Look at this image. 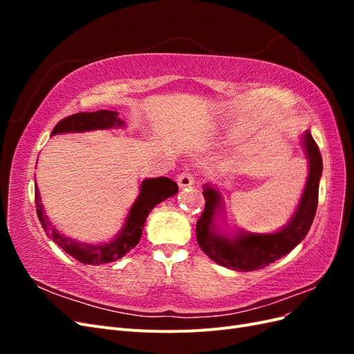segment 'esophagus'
<instances>
[{
  "label": "esophagus",
  "mask_w": 354,
  "mask_h": 354,
  "mask_svg": "<svg viewBox=\"0 0 354 354\" xmlns=\"http://www.w3.org/2000/svg\"><path fill=\"white\" fill-rule=\"evenodd\" d=\"M177 183H178L180 187H189V186H192V185L195 183V177H194V174L190 173V171L186 169L181 174H178Z\"/></svg>",
  "instance_id": "1"
}]
</instances>
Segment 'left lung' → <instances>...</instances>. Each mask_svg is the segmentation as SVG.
<instances>
[{"label": "left lung", "instance_id": "8db88e82", "mask_svg": "<svg viewBox=\"0 0 354 354\" xmlns=\"http://www.w3.org/2000/svg\"><path fill=\"white\" fill-rule=\"evenodd\" d=\"M304 145L310 164L306 189L294 217L288 226L279 232L270 234L241 233L233 239H227L216 233L212 226V218L216 208L220 205V195L217 190L205 185L203 187L205 208L196 221V239L201 250L212 261L232 270L251 272L263 269V267L291 252L304 239L316 214L319 180L324 169L320 151L308 131H306L304 136Z\"/></svg>", "mask_w": 354, "mask_h": 354}]
</instances>
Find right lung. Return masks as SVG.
Instances as JSON below:
<instances>
[{
	"label": "right lung",
	"instance_id": "right-lung-1",
	"mask_svg": "<svg viewBox=\"0 0 354 354\" xmlns=\"http://www.w3.org/2000/svg\"><path fill=\"white\" fill-rule=\"evenodd\" d=\"M124 122L118 118V113L113 111H97V112H80L73 113L56 124L53 128V134L59 133H82L91 130H103V128H112L115 125H122ZM178 192L177 183L171 178L158 177L147 178L140 186V195H138L134 205L130 209L127 217V224L120 236L113 239L111 243L104 245H87L81 242H75L71 238L63 236L55 227L51 226L44 216V209L41 205L39 190L35 183V207L38 218L42 227L47 232L48 236L56 242L60 248L72 255L75 260L82 264H106L115 260H120L128 251H131L138 243L143 233V226L149 212L156 207L159 202L174 196Z\"/></svg>",
	"mask_w": 354,
	"mask_h": 354
}]
</instances>
